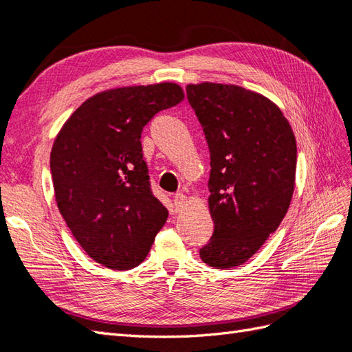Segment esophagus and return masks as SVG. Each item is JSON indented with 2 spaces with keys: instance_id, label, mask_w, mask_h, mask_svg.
<instances>
[{
  "instance_id": "34e87169",
  "label": "esophagus",
  "mask_w": 352,
  "mask_h": 352,
  "mask_svg": "<svg viewBox=\"0 0 352 352\" xmlns=\"http://www.w3.org/2000/svg\"><path fill=\"white\" fill-rule=\"evenodd\" d=\"M186 203H188V198H186V195H183V193H175L174 195V206H175V210L180 212L183 210V207L186 206Z\"/></svg>"
}]
</instances>
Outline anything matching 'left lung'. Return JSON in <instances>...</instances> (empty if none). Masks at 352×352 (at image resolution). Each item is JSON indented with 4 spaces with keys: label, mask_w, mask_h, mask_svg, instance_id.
Segmentation results:
<instances>
[{
    "label": "left lung",
    "mask_w": 352,
    "mask_h": 352,
    "mask_svg": "<svg viewBox=\"0 0 352 352\" xmlns=\"http://www.w3.org/2000/svg\"><path fill=\"white\" fill-rule=\"evenodd\" d=\"M210 149L208 208L213 236L206 265H243L278 228L295 189L296 140L280 107L236 85H188Z\"/></svg>",
    "instance_id": "obj_1"
}]
</instances>
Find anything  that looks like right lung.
Wrapping results in <instances>:
<instances>
[{"label":"right lung","mask_w":352,"mask_h":352,"mask_svg":"<svg viewBox=\"0 0 352 352\" xmlns=\"http://www.w3.org/2000/svg\"><path fill=\"white\" fill-rule=\"evenodd\" d=\"M183 98L175 83L109 89L86 100L58 131L50 157L56 203L96 263L136 267L166 222V207L149 188L140 134Z\"/></svg>","instance_id":"add662e5"}]
</instances>
